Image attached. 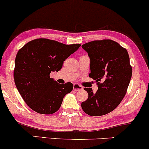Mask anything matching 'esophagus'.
Here are the masks:
<instances>
[{
	"label": "esophagus",
	"mask_w": 149,
	"mask_h": 149,
	"mask_svg": "<svg viewBox=\"0 0 149 149\" xmlns=\"http://www.w3.org/2000/svg\"><path fill=\"white\" fill-rule=\"evenodd\" d=\"M83 90V86L78 84V83H75V84L73 85V90H75V91H78V90Z\"/></svg>",
	"instance_id": "34e87169"
}]
</instances>
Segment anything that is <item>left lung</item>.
I'll use <instances>...</instances> for the list:
<instances>
[{
    "label": "left lung",
    "mask_w": 149,
    "mask_h": 149,
    "mask_svg": "<svg viewBox=\"0 0 149 149\" xmlns=\"http://www.w3.org/2000/svg\"><path fill=\"white\" fill-rule=\"evenodd\" d=\"M90 58L89 77L96 80L98 90L84 88L88 99L81 103L85 113L91 116L105 115L113 111L125 96L132 69L127 49L117 42L104 39L83 44Z\"/></svg>",
    "instance_id": "left-lung-1"
}]
</instances>
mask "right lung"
Instances as JSON below:
<instances>
[{
  "instance_id": "obj_1",
  "label": "right lung",
  "mask_w": 149,
  "mask_h": 149,
  "mask_svg": "<svg viewBox=\"0 0 149 149\" xmlns=\"http://www.w3.org/2000/svg\"><path fill=\"white\" fill-rule=\"evenodd\" d=\"M80 44L65 45L47 38H37L24 45L17 54L15 83L20 95L34 111L52 114L57 111L66 94L72 91L71 83L59 84L49 77L59 71L65 59Z\"/></svg>"
}]
</instances>
